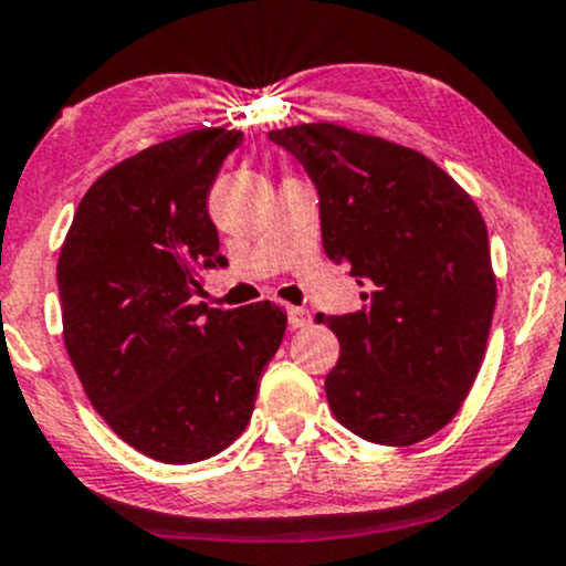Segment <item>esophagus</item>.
Here are the masks:
<instances>
[{
    "label": "esophagus",
    "instance_id": "esophagus-1",
    "mask_svg": "<svg viewBox=\"0 0 566 566\" xmlns=\"http://www.w3.org/2000/svg\"><path fill=\"white\" fill-rule=\"evenodd\" d=\"M289 323L291 328H307L313 323V315L302 307H289Z\"/></svg>",
    "mask_w": 566,
    "mask_h": 566
}]
</instances>
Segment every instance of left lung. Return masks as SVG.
<instances>
[{"mask_svg": "<svg viewBox=\"0 0 566 566\" xmlns=\"http://www.w3.org/2000/svg\"><path fill=\"white\" fill-rule=\"evenodd\" d=\"M321 195L323 251L366 304L317 323L339 339L334 417L364 441L411 447L452 422L479 377L497 304L484 216L430 157L334 123L272 130Z\"/></svg>", "mask_w": 566, "mask_h": 566, "instance_id": "8db88e82", "label": "left lung"}]
</instances>
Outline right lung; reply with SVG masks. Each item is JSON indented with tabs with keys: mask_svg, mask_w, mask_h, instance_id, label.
Here are the masks:
<instances>
[{
	"mask_svg": "<svg viewBox=\"0 0 566 566\" xmlns=\"http://www.w3.org/2000/svg\"><path fill=\"white\" fill-rule=\"evenodd\" d=\"M240 130L200 128L101 174L59 256L63 345L87 401L133 449L168 465L219 454L245 430L285 310L195 302L224 264L206 200Z\"/></svg>",
	"mask_w": 566,
	"mask_h": 566,
	"instance_id": "1",
	"label": "right lung"
}]
</instances>
